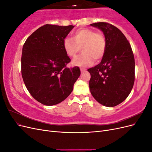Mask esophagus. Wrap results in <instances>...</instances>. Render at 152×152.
Masks as SVG:
<instances>
[{
  "label": "esophagus",
  "mask_w": 152,
  "mask_h": 152,
  "mask_svg": "<svg viewBox=\"0 0 152 152\" xmlns=\"http://www.w3.org/2000/svg\"><path fill=\"white\" fill-rule=\"evenodd\" d=\"M85 71H86L85 69H83V68H80V72H85Z\"/></svg>",
  "instance_id": "34e87169"
}]
</instances>
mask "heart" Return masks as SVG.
Segmentation results:
<instances>
[{
  "mask_svg": "<svg viewBox=\"0 0 152 152\" xmlns=\"http://www.w3.org/2000/svg\"><path fill=\"white\" fill-rule=\"evenodd\" d=\"M73 38L65 37L63 41V48L70 57H74L80 50L83 53L73 59V65L86 66L92 65L94 59H102L107 48L103 34L93 29L84 28L73 31Z\"/></svg>",
  "mask_w": 152,
  "mask_h": 152,
  "instance_id": "obj_1",
  "label": "heart"
}]
</instances>
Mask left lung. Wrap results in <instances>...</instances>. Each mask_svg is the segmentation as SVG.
Listing matches in <instances>:
<instances>
[{"mask_svg": "<svg viewBox=\"0 0 152 152\" xmlns=\"http://www.w3.org/2000/svg\"><path fill=\"white\" fill-rule=\"evenodd\" d=\"M91 26L102 30L107 42L102 61L87 70L91 74V93L100 104L115 107L127 98L134 85V54L129 41L117 27L104 22Z\"/></svg>", "mask_w": 152, "mask_h": 152, "instance_id": "8db88e82", "label": "left lung"}]
</instances>
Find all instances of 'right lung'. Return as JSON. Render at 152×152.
I'll use <instances>...</instances> for the list:
<instances>
[{
    "label": "right lung",
    "instance_id": "obj_1",
    "mask_svg": "<svg viewBox=\"0 0 152 152\" xmlns=\"http://www.w3.org/2000/svg\"><path fill=\"white\" fill-rule=\"evenodd\" d=\"M73 27L44 25L26 39L23 47V79L32 97L44 105L65 100L80 75L78 66L66 67L70 59L63 45V39Z\"/></svg>",
    "mask_w": 152,
    "mask_h": 152
}]
</instances>
